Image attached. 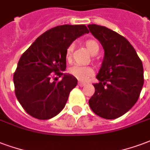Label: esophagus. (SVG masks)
Here are the masks:
<instances>
[{"label":"esophagus","instance_id":"obj_1","mask_svg":"<svg viewBox=\"0 0 150 150\" xmlns=\"http://www.w3.org/2000/svg\"><path fill=\"white\" fill-rule=\"evenodd\" d=\"M78 85L79 86H83L86 85V83H83V82H79V83H78Z\"/></svg>","mask_w":150,"mask_h":150}]
</instances>
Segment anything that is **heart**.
I'll return each mask as SVG.
<instances>
[{
    "instance_id": "obj_1",
    "label": "heart",
    "mask_w": 150,
    "mask_h": 150,
    "mask_svg": "<svg viewBox=\"0 0 150 150\" xmlns=\"http://www.w3.org/2000/svg\"><path fill=\"white\" fill-rule=\"evenodd\" d=\"M85 47L86 50L89 52L91 55H96L98 51H99V45L97 42L94 40H87L85 41ZM74 49V44H70L67 47L65 53V57L67 60H69L72 55ZM69 73L71 75H73L75 78L80 81H86V79L94 75V70L91 67H83V66H75L71 67L69 69Z\"/></svg>"
}]
</instances>
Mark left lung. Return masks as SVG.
Masks as SVG:
<instances>
[{"mask_svg": "<svg viewBox=\"0 0 150 150\" xmlns=\"http://www.w3.org/2000/svg\"><path fill=\"white\" fill-rule=\"evenodd\" d=\"M90 32L100 42L104 57L93 84L95 94L89 100L93 112L106 119L126 114L137 103L144 83L142 60L130 43L115 31L89 24Z\"/></svg>", "mask_w": 150, "mask_h": 150, "instance_id": "obj_1", "label": "left lung"}]
</instances>
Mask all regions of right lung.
Instances as JSON below:
<instances>
[{"instance_id":"right-lung-1","label":"right lung","mask_w":150,"mask_h":150,"mask_svg":"<svg viewBox=\"0 0 150 150\" xmlns=\"http://www.w3.org/2000/svg\"><path fill=\"white\" fill-rule=\"evenodd\" d=\"M88 33L84 24L56 26L40 35L21 55L13 83L17 100L28 115L46 120L64 109L70 92L78 83L73 75L63 73L67 67L66 50ZM53 74L62 76V80L52 82Z\"/></svg>"}]
</instances>
